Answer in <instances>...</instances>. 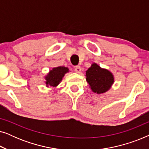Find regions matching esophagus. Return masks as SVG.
Returning a JSON list of instances; mask_svg holds the SVG:
<instances>
[{
  "instance_id": "obj_1",
  "label": "esophagus",
  "mask_w": 149,
  "mask_h": 149,
  "mask_svg": "<svg viewBox=\"0 0 149 149\" xmlns=\"http://www.w3.org/2000/svg\"><path fill=\"white\" fill-rule=\"evenodd\" d=\"M74 71L77 73H80L81 71V66H76V67L74 68Z\"/></svg>"
}]
</instances>
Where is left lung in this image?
Wrapping results in <instances>:
<instances>
[{"mask_svg": "<svg viewBox=\"0 0 149 149\" xmlns=\"http://www.w3.org/2000/svg\"><path fill=\"white\" fill-rule=\"evenodd\" d=\"M86 81L94 93H105L114 83V77L107 69L102 68L95 63L91 64L86 71Z\"/></svg>", "mask_w": 149, "mask_h": 149, "instance_id": "8db88e82", "label": "left lung"}]
</instances>
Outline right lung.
I'll use <instances>...</instances> for the list:
<instances>
[{
    "mask_svg": "<svg viewBox=\"0 0 149 149\" xmlns=\"http://www.w3.org/2000/svg\"><path fill=\"white\" fill-rule=\"evenodd\" d=\"M68 72V68L64 66H59L53 68L45 78L46 80L47 87L58 86L59 83L62 81L64 74Z\"/></svg>",
    "mask_w": 149,
    "mask_h": 149,
    "instance_id": "obj_1",
    "label": "right lung"
}]
</instances>
